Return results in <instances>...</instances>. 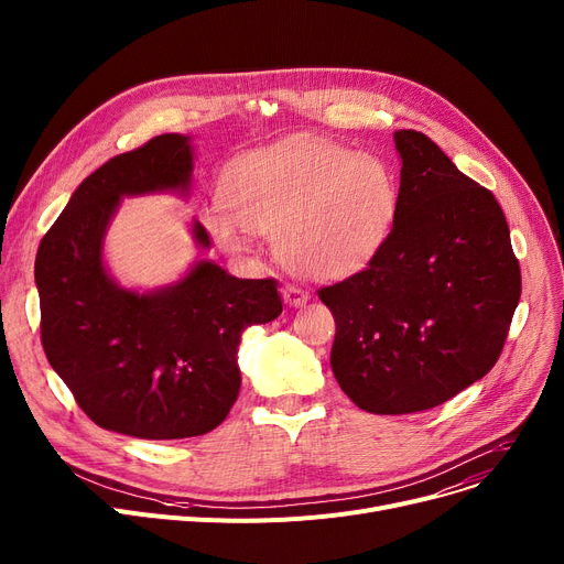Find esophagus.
Returning <instances> with one entry per match:
<instances>
[{"label":"esophagus","mask_w":564,"mask_h":564,"mask_svg":"<svg viewBox=\"0 0 564 564\" xmlns=\"http://www.w3.org/2000/svg\"><path fill=\"white\" fill-rule=\"evenodd\" d=\"M283 300H285V304L288 306H306L308 304V300H311V292L308 290H304V288H300V285H294V283H288L285 288H283Z\"/></svg>","instance_id":"obj_1"}]
</instances>
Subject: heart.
I'll list each match as a JSON object with an SVG mask.
<instances>
[{"label":"heart","instance_id":"obj_1","mask_svg":"<svg viewBox=\"0 0 564 564\" xmlns=\"http://www.w3.org/2000/svg\"><path fill=\"white\" fill-rule=\"evenodd\" d=\"M226 213L207 217L213 235L242 251L245 230L276 235V253L313 281L345 279L387 245L398 185L379 158L332 141H297L245 155L221 181Z\"/></svg>","mask_w":564,"mask_h":564}]
</instances>
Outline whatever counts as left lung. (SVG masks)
Masks as SVG:
<instances>
[{
	"mask_svg": "<svg viewBox=\"0 0 564 564\" xmlns=\"http://www.w3.org/2000/svg\"><path fill=\"white\" fill-rule=\"evenodd\" d=\"M398 215L366 270L317 290L336 319L332 370L349 400L398 416L485 377L521 297L494 194L416 130H398Z\"/></svg>",
	"mask_w": 564,
	"mask_h": 564,
	"instance_id": "obj_1",
	"label": "left lung"
}]
</instances>
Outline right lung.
Listing matches in <instances>:
<instances>
[{"mask_svg":"<svg viewBox=\"0 0 564 564\" xmlns=\"http://www.w3.org/2000/svg\"><path fill=\"white\" fill-rule=\"evenodd\" d=\"M189 177V139L153 137L88 175L36 253L45 357L86 416L118 434L162 441L215 430L240 393L242 332L283 311L276 279H235L207 260L151 294L107 276L102 237L118 198L187 189ZM192 230L210 247L198 221Z\"/></svg>","mask_w":564,"mask_h":564,"instance_id":"right-lung-1","label":"right lung"}]
</instances>
